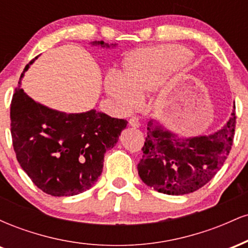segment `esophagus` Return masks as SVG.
Returning a JSON list of instances; mask_svg holds the SVG:
<instances>
[{
  "instance_id": "1",
  "label": "esophagus",
  "mask_w": 248,
  "mask_h": 248,
  "mask_svg": "<svg viewBox=\"0 0 248 248\" xmlns=\"http://www.w3.org/2000/svg\"><path fill=\"white\" fill-rule=\"evenodd\" d=\"M129 126L133 128H139L140 127V122H139L138 118H130L129 119Z\"/></svg>"
}]
</instances>
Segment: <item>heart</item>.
<instances>
[{
	"mask_svg": "<svg viewBox=\"0 0 248 248\" xmlns=\"http://www.w3.org/2000/svg\"><path fill=\"white\" fill-rule=\"evenodd\" d=\"M189 51L176 45H157L134 51L124 62L122 75H109L105 80L107 93L124 109L135 106L138 96L157 86L181 64Z\"/></svg>",
	"mask_w": 248,
	"mask_h": 248,
	"instance_id": "1",
	"label": "heart"
}]
</instances>
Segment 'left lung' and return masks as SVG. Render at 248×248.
Returning a JSON list of instances; mask_svg holds the SVG:
<instances>
[{
	"label": "left lung",
	"instance_id": "obj_1",
	"mask_svg": "<svg viewBox=\"0 0 248 248\" xmlns=\"http://www.w3.org/2000/svg\"><path fill=\"white\" fill-rule=\"evenodd\" d=\"M235 105L227 124L211 135L178 138L154 120L138 164L144 184L167 195H186L201 189L223 167L233 144Z\"/></svg>",
	"mask_w": 248,
	"mask_h": 248
}]
</instances>
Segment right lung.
<instances>
[{
	"mask_svg": "<svg viewBox=\"0 0 248 248\" xmlns=\"http://www.w3.org/2000/svg\"><path fill=\"white\" fill-rule=\"evenodd\" d=\"M91 44L104 49L116 45L104 41ZM10 120L17 161L37 187L55 197L75 196L93 186L102 172L105 154L128 124L95 109L76 114L51 109L19 86L11 100Z\"/></svg>",
	"mask_w": 248,
	"mask_h": 248,
	"instance_id": "1",
	"label": "right lung"
}]
</instances>
